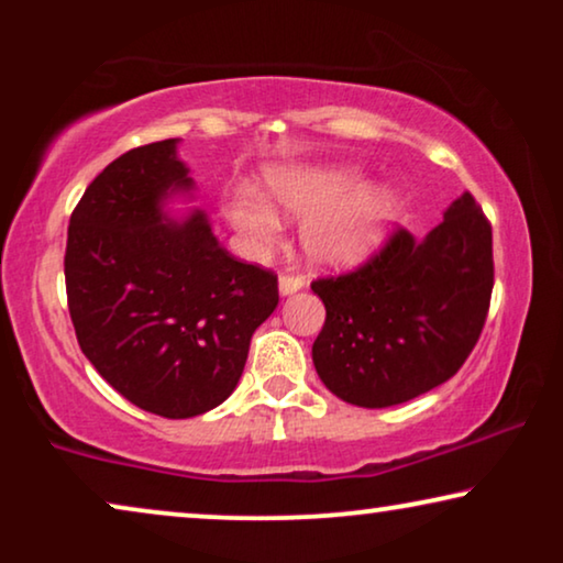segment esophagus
<instances>
[{
    "instance_id": "1",
    "label": "esophagus",
    "mask_w": 563,
    "mask_h": 563,
    "mask_svg": "<svg viewBox=\"0 0 563 563\" xmlns=\"http://www.w3.org/2000/svg\"><path fill=\"white\" fill-rule=\"evenodd\" d=\"M302 287H305V276H299V274H282L279 276V291L284 297L295 295V291H299Z\"/></svg>"
}]
</instances>
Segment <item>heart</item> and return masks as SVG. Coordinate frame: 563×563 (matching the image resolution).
<instances>
[{
    "label": "heart",
    "instance_id": "1",
    "mask_svg": "<svg viewBox=\"0 0 563 563\" xmlns=\"http://www.w3.org/2000/svg\"><path fill=\"white\" fill-rule=\"evenodd\" d=\"M364 176L351 166H282L266 172V189L282 210L307 218L302 245L325 266H351L379 245L395 197L384 187L360 189ZM228 218L253 249H268L282 222L264 199L241 191L228 199Z\"/></svg>",
    "mask_w": 563,
    "mask_h": 563
}]
</instances>
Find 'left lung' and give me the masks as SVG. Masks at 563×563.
I'll list each match as a JSON object with an SVG mask.
<instances>
[{
	"label": "left lung",
	"instance_id": "1",
	"mask_svg": "<svg viewBox=\"0 0 563 563\" xmlns=\"http://www.w3.org/2000/svg\"><path fill=\"white\" fill-rule=\"evenodd\" d=\"M310 287L325 305L312 343L322 384L372 410L410 402L449 382L479 341L495 287L492 225L464 191L422 241L395 228L364 264Z\"/></svg>",
	"mask_w": 563,
	"mask_h": 563
}]
</instances>
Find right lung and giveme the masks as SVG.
<instances>
[{"instance_id": "right-lung-1", "label": "right lung", "mask_w": 563, "mask_h": 563, "mask_svg": "<svg viewBox=\"0 0 563 563\" xmlns=\"http://www.w3.org/2000/svg\"><path fill=\"white\" fill-rule=\"evenodd\" d=\"M191 189L176 141L114 158L68 222V312L84 356L145 412L195 418L241 379L279 279L220 249L202 212L166 220L164 199Z\"/></svg>"}]
</instances>
